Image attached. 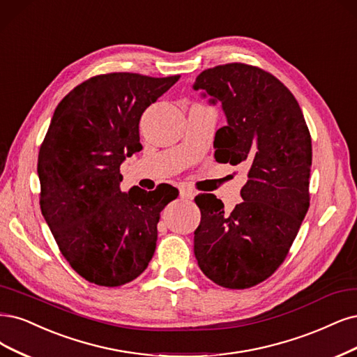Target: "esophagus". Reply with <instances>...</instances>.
Instances as JSON below:
<instances>
[{
  "label": "esophagus",
  "instance_id": "1",
  "mask_svg": "<svg viewBox=\"0 0 357 357\" xmlns=\"http://www.w3.org/2000/svg\"><path fill=\"white\" fill-rule=\"evenodd\" d=\"M195 192L192 189H188V188H183L180 189V196L183 199H193L195 198Z\"/></svg>",
  "mask_w": 357,
  "mask_h": 357
}]
</instances>
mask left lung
<instances>
[{
	"label": "left lung",
	"instance_id": "obj_1",
	"mask_svg": "<svg viewBox=\"0 0 357 357\" xmlns=\"http://www.w3.org/2000/svg\"><path fill=\"white\" fill-rule=\"evenodd\" d=\"M192 89L211 106L220 103L226 116L214 137L217 161L248 168L243 201L230 214L213 193L195 198L201 210L195 257L217 285L245 289L285 260L309 210L310 132L296 97L263 69H206Z\"/></svg>",
	"mask_w": 357,
	"mask_h": 357
}]
</instances>
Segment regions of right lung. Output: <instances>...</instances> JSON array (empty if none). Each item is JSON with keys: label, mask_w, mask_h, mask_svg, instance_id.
Wrapping results in <instances>:
<instances>
[{"label": "right lung", "mask_w": 357, "mask_h": 357, "mask_svg": "<svg viewBox=\"0 0 357 357\" xmlns=\"http://www.w3.org/2000/svg\"><path fill=\"white\" fill-rule=\"evenodd\" d=\"M178 78L99 75L54 110L38 155L41 213L60 252L91 284H128L152 260L161 211L178 190L161 184L152 192H121L119 167L142 151L144 110Z\"/></svg>", "instance_id": "1"}]
</instances>
